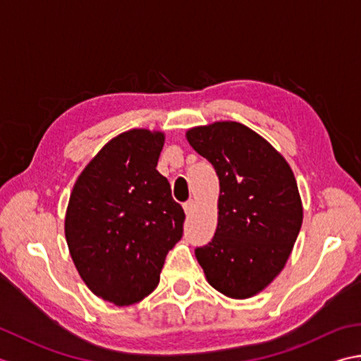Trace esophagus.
<instances>
[{
  "mask_svg": "<svg viewBox=\"0 0 361 361\" xmlns=\"http://www.w3.org/2000/svg\"><path fill=\"white\" fill-rule=\"evenodd\" d=\"M183 208H185L186 214H191L192 209H194V200H188V202L183 203Z\"/></svg>",
  "mask_w": 361,
  "mask_h": 361,
  "instance_id": "1",
  "label": "esophagus"
}]
</instances>
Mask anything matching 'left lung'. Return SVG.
Returning a JSON list of instances; mask_svg holds the SVG:
<instances>
[{"mask_svg":"<svg viewBox=\"0 0 361 361\" xmlns=\"http://www.w3.org/2000/svg\"><path fill=\"white\" fill-rule=\"evenodd\" d=\"M188 142L216 170L219 216L214 237L195 247L208 283L231 298L260 292L283 270L303 208L289 164L237 121L188 130Z\"/></svg>","mask_w":361,"mask_h":361,"instance_id":"obj_1","label":"left lung"}]
</instances>
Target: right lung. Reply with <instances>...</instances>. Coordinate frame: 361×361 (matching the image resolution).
<instances>
[{"mask_svg": "<svg viewBox=\"0 0 361 361\" xmlns=\"http://www.w3.org/2000/svg\"><path fill=\"white\" fill-rule=\"evenodd\" d=\"M162 133L133 129L110 140L72 189L64 232L88 289L116 306L159 284L166 255L183 237L185 212L156 166Z\"/></svg>", "mask_w": 361, "mask_h": 361, "instance_id": "1", "label": "right lung"}]
</instances>
